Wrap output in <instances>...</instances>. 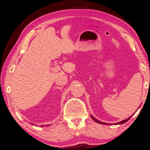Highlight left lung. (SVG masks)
<instances>
[{"mask_svg": "<svg viewBox=\"0 0 150 150\" xmlns=\"http://www.w3.org/2000/svg\"><path fill=\"white\" fill-rule=\"evenodd\" d=\"M91 117L92 118V120H94L95 121V122H96L97 123H98V124H103V125H109V124H106V123H104V122H100V121H99V120H96V118H94L93 116H91ZM130 117H128V119H126V120H123V121H122V122H118V123H117V124H115L116 125H117V124H124V123H126V122H128V121L130 120Z\"/></svg>", "mask_w": 150, "mask_h": 150, "instance_id": "obj_1", "label": "left lung"}]
</instances>
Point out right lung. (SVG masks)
Masks as SVG:
<instances>
[{"instance_id": "right-lung-1", "label": "right lung", "mask_w": 150, "mask_h": 150, "mask_svg": "<svg viewBox=\"0 0 150 150\" xmlns=\"http://www.w3.org/2000/svg\"><path fill=\"white\" fill-rule=\"evenodd\" d=\"M47 126H48V125H47Z\"/></svg>"}]
</instances>
